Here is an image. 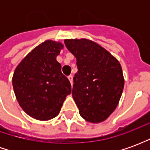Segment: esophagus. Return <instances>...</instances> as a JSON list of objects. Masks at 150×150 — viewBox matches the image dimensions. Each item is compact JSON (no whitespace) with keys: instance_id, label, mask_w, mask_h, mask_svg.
I'll list each match as a JSON object with an SVG mask.
<instances>
[{"instance_id":"34e87169","label":"esophagus","mask_w":150,"mask_h":150,"mask_svg":"<svg viewBox=\"0 0 150 150\" xmlns=\"http://www.w3.org/2000/svg\"><path fill=\"white\" fill-rule=\"evenodd\" d=\"M68 79L70 80V82H71V85L73 84V76L72 75H69L68 76Z\"/></svg>"}]
</instances>
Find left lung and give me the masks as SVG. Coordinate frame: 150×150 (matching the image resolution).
I'll use <instances>...</instances> for the list:
<instances>
[{
  "instance_id": "8db88e82",
  "label": "left lung",
  "mask_w": 150,
  "mask_h": 150,
  "mask_svg": "<svg viewBox=\"0 0 150 150\" xmlns=\"http://www.w3.org/2000/svg\"><path fill=\"white\" fill-rule=\"evenodd\" d=\"M66 47L76 58L72 96L80 116L100 123L116 109L125 80L121 66L110 53L90 40L66 39Z\"/></svg>"
}]
</instances>
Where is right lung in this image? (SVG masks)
Instances as JSON below:
<instances>
[{"instance_id":"1","label":"right lung","mask_w":150,"mask_h":150,"mask_svg":"<svg viewBox=\"0 0 150 150\" xmlns=\"http://www.w3.org/2000/svg\"><path fill=\"white\" fill-rule=\"evenodd\" d=\"M63 46L47 40L35 47L15 69L13 87L21 108L34 119L48 120L60 112L71 85L56 57Z\"/></svg>"}]
</instances>
